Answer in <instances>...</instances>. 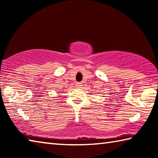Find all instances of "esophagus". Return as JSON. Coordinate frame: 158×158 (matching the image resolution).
<instances>
[{
	"mask_svg": "<svg viewBox=\"0 0 158 158\" xmlns=\"http://www.w3.org/2000/svg\"><path fill=\"white\" fill-rule=\"evenodd\" d=\"M82 85L81 82H77V83H76V87H81Z\"/></svg>",
	"mask_w": 158,
	"mask_h": 158,
	"instance_id": "1",
	"label": "esophagus"
}]
</instances>
